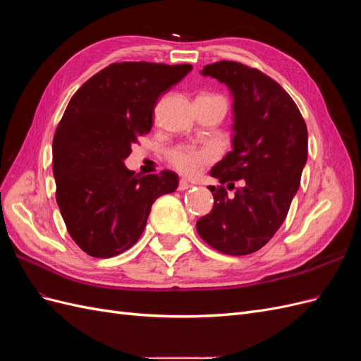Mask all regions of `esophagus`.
Wrapping results in <instances>:
<instances>
[{
  "mask_svg": "<svg viewBox=\"0 0 361 361\" xmlns=\"http://www.w3.org/2000/svg\"><path fill=\"white\" fill-rule=\"evenodd\" d=\"M192 185L188 182V180H185V179H180L179 180V187H178V190L179 191H185V190H188V188H191Z\"/></svg>",
  "mask_w": 361,
  "mask_h": 361,
  "instance_id": "34e87169",
  "label": "esophagus"
}]
</instances>
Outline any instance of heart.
<instances>
[{"mask_svg": "<svg viewBox=\"0 0 361 361\" xmlns=\"http://www.w3.org/2000/svg\"><path fill=\"white\" fill-rule=\"evenodd\" d=\"M171 166L185 176H194L215 159V154L207 147L174 146L167 152Z\"/></svg>", "mask_w": 361, "mask_h": 361, "instance_id": "b5f03b06", "label": "heart"}]
</instances>
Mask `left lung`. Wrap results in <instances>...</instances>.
<instances>
[{
    "mask_svg": "<svg viewBox=\"0 0 361 361\" xmlns=\"http://www.w3.org/2000/svg\"><path fill=\"white\" fill-rule=\"evenodd\" d=\"M202 75L232 93L233 149L211 170L221 185L209 187L214 207L197 221V232L224 255H251L289 212L307 161V126L286 90L255 68L223 60L207 64ZM235 181L240 187L227 196Z\"/></svg>",
    "mask_w": 361,
    "mask_h": 361,
    "instance_id": "obj_1",
    "label": "left lung"
}]
</instances>
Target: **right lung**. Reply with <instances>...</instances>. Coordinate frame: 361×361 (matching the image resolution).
<instances>
[{
  "mask_svg": "<svg viewBox=\"0 0 361 361\" xmlns=\"http://www.w3.org/2000/svg\"><path fill=\"white\" fill-rule=\"evenodd\" d=\"M191 64L123 61L93 75L68 104L52 141L56 199L64 224L82 251L113 257L143 233L150 207L178 188V174L140 176L123 161L150 133L159 96Z\"/></svg>",
  "mask_w": 361,
  "mask_h": 361,
  "instance_id": "obj_1",
  "label": "right lung"
}]
</instances>
